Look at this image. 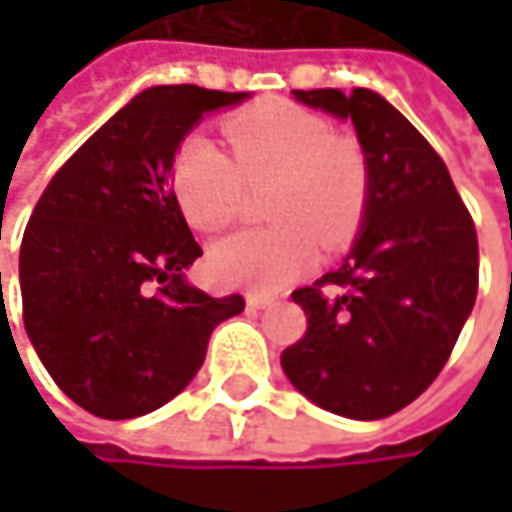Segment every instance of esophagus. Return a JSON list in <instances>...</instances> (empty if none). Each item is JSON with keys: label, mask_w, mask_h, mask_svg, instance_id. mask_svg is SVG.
<instances>
[{"label": "esophagus", "mask_w": 512, "mask_h": 512, "mask_svg": "<svg viewBox=\"0 0 512 512\" xmlns=\"http://www.w3.org/2000/svg\"><path fill=\"white\" fill-rule=\"evenodd\" d=\"M278 299L275 296H263V293H249L246 296V305L252 308V311H263V308H272Z\"/></svg>", "instance_id": "1"}]
</instances>
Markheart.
<instances>
[{
	"label": "heart",
	"instance_id": "1",
	"mask_svg": "<svg viewBox=\"0 0 512 512\" xmlns=\"http://www.w3.org/2000/svg\"><path fill=\"white\" fill-rule=\"evenodd\" d=\"M225 148L192 133L171 162V186L186 222L222 234L243 210L246 183L272 177L266 228L240 231L210 252L216 281L278 290L317 257L320 240L344 246L358 231L370 198V165L356 139L290 100H260L225 118Z\"/></svg>",
	"mask_w": 512,
	"mask_h": 512
}]
</instances>
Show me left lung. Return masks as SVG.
<instances>
[{
  "label": "left lung",
  "instance_id": "1",
  "mask_svg": "<svg viewBox=\"0 0 512 512\" xmlns=\"http://www.w3.org/2000/svg\"><path fill=\"white\" fill-rule=\"evenodd\" d=\"M293 94L353 121L370 198L347 260L293 290L308 332L281 367L317 406L376 421L409 406L448 364L477 296V231L442 156L385 97Z\"/></svg>",
  "mask_w": 512,
  "mask_h": 512
}]
</instances>
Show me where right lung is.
<instances>
[{"label":"right lung","instance_id":"obj_1","mask_svg":"<svg viewBox=\"0 0 512 512\" xmlns=\"http://www.w3.org/2000/svg\"><path fill=\"white\" fill-rule=\"evenodd\" d=\"M243 91L156 85L115 112L44 189L20 246L23 323L55 385L85 412L139 418L177 397L240 293L183 281L201 257L171 186L180 139Z\"/></svg>","mask_w":512,"mask_h":512}]
</instances>
